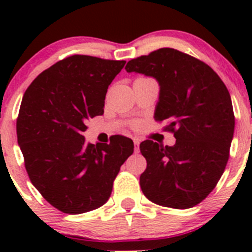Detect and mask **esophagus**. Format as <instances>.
<instances>
[{
	"instance_id": "1",
	"label": "esophagus",
	"mask_w": 252,
	"mask_h": 252,
	"mask_svg": "<svg viewBox=\"0 0 252 252\" xmlns=\"http://www.w3.org/2000/svg\"><path fill=\"white\" fill-rule=\"evenodd\" d=\"M133 141H134V151H135V154H138V152L140 151V147H139V145H140V139L134 138Z\"/></svg>"
}]
</instances>
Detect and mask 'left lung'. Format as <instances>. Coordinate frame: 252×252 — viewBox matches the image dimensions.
I'll list each match as a JSON object with an SVG mask.
<instances>
[{
    "label": "left lung",
    "instance_id": "obj_1",
    "mask_svg": "<svg viewBox=\"0 0 252 252\" xmlns=\"http://www.w3.org/2000/svg\"><path fill=\"white\" fill-rule=\"evenodd\" d=\"M126 69L158 81L155 119L167 121L164 130L177 140L140 144L147 162L142 192L164 207H194L215 189L229 158L235 124L229 91L210 65L174 48L134 58Z\"/></svg>",
    "mask_w": 252,
    "mask_h": 252
}]
</instances>
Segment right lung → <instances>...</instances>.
<instances>
[{
	"label": "right lung",
	"instance_id": "add662e5",
	"mask_svg": "<svg viewBox=\"0 0 252 252\" xmlns=\"http://www.w3.org/2000/svg\"><path fill=\"white\" fill-rule=\"evenodd\" d=\"M126 61L73 55L34 79L23 96L17 138L32 185L63 213L101 207L111 196L133 140L114 136L110 144H88L83 131L103 113L108 85Z\"/></svg>",
	"mask_w": 252,
	"mask_h": 252
}]
</instances>
